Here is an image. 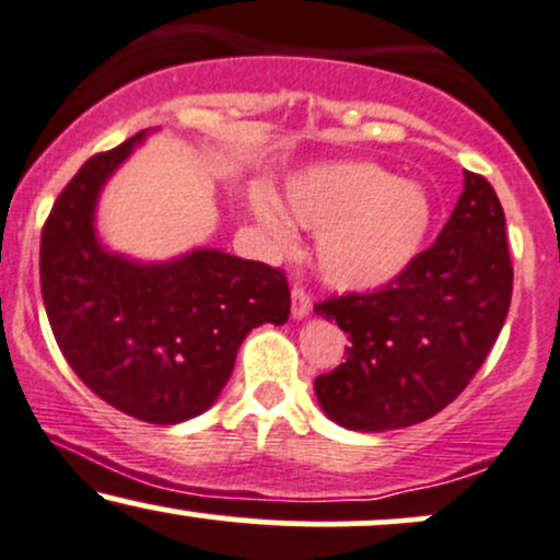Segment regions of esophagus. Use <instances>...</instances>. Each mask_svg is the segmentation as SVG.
<instances>
[{
	"label": "esophagus",
	"mask_w": 560,
	"mask_h": 560,
	"mask_svg": "<svg viewBox=\"0 0 560 560\" xmlns=\"http://www.w3.org/2000/svg\"><path fill=\"white\" fill-rule=\"evenodd\" d=\"M291 312L293 319H304L312 312V299H308V293L301 285H293L291 291Z\"/></svg>",
	"instance_id": "1"
}]
</instances>
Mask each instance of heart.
Returning <instances> with one entry per match:
<instances>
[{"instance_id":"heart-1","label":"heart","mask_w":560,"mask_h":560,"mask_svg":"<svg viewBox=\"0 0 560 560\" xmlns=\"http://www.w3.org/2000/svg\"><path fill=\"white\" fill-rule=\"evenodd\" d=\"M285 201L299 225L317 233V269L338 291H374L393 282L422 254L435 220L430 196L372 162L319 164L293 177ZM256 220L285 235V217L265 196Z\"/></svg>"}]
</instances>
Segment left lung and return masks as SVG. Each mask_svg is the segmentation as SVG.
Masks as SVG:
<instances>
[{
    "label": "left lung",
    "mask_w": 560,
    "mask_h": 560,
    "mask_svg": "<svg viewBox=\"0 0 560 560\" xmlns=\"http://www.w3.org/2000/svg\"><path fill=\"white\" fill-rule=\"evenodd\" d=\"M511 291L503 207L482 175L464 173L451 220L400 278L314 306L351 340L343 364L314 380L322 411L357 432L435 417L485 364Z\"/></svg>",
    "instance_id": "1"
}]
</instances>
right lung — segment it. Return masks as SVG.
<instances>
[{
	"label": "right lung",
	"instance_id": "add662e5",
	"mask_svg": "<svg viewBox=\"0 0 560 560\" xmlns=\"http://www.w3.org/2000/svg\"><path fill=\"white\" fill-rule=\"evenodd\" d=\"M147 130L91 156L42 230V295L72 372L117 411L177 424L214 404L254 327L282 325L291 291L280 269L194 248L170 261L107 252L96 235L104 183Z\"/></svg>",
	"mask_w": 560,
	"mask_h": 560
}]
</instances>
